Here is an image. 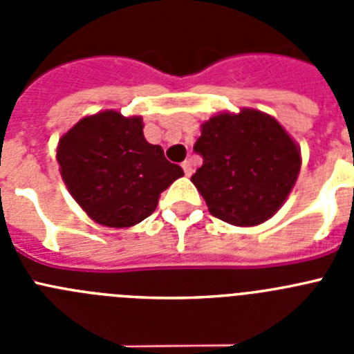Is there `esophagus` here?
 Here are the masks:
<instances>
[{
	"instance_id": "34e87169",
	"label": "esophagus",
	"mask_w": 354,
	"mask_h": 354,
	"mask_svg": "<svg viewBox=\"0 0 354 354\" xmlns=\"http://www.w3.org/2000/svg\"><path fill=\"white\" fill-rule=\"evenodd\" d=\"M183 170H184V174H186L187 177H189V175L193 174V165H192V161H184V162H183Z\"/></svg>"
}]
</instances>
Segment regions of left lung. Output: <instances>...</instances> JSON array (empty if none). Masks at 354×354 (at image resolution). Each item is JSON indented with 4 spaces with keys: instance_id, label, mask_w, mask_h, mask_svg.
<instances>
[{
    "instance_id": "left-lung-1",
    "label": "left lung",
    "mask_w": 354,
    "mask_h": 354,
    "mask_svg": "<svg viewBox=\"0 0 354 354\" xmlns=\"http://www.w3.org/2000/svg\"><path fill=\"white\" fill-rule=\"evenodd\" d=\"M193 149L204 165L192 183L212 216L237 227L270 220L287 200L301 168L298 143L259 109L211 117L202 124Z\"/></svg>"
}]
</instances>
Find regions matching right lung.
<instances>
[{
    "mask_svg": "<svg viewBox=\"0 0 354 354\" xmlns=\"http://www.w3.org/2000/svg\"><path fill=\"white\" fill-rule=\"evenodd\" d=\"M56 159L72 198L95 223L113 228L145 220L184 175L161 147L147 142L142 117L115 109L81 118L60 138Z\"/></svg>",
    "mask_w": 354,
    "mask_h": 354,
    "instance_id": "right-lung-1",
    "label": "right lung"
}]
</instances>
